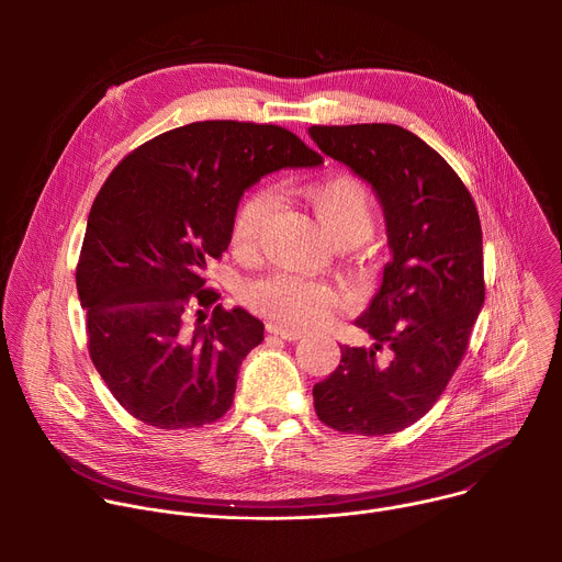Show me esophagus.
I'll return each mask as SVG.
<instances>
[{
	"mask_svg": "<svg viewBox=\"0 0 562 562\" xmlns=\"http://www.w3.org/2000/svg\"><path fill=\"white\" fill-rule=\"evenodd\" d=\"M269 334H273L282 340H300L304 336V331H300V329H286V327H280V325H269Z\"/></svg>",
	"mask_w": 562,
	"mask_h": 562,
	"instance_id": "1",
	"label": "esophagus"
}]
</instances>
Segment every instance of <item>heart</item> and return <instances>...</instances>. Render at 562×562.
I'll list each match as a JSON object with an SVG mask.
<instances>
[{
  "instance_id": "heart-1",
  "label": "heart",
  "mask_w": 562,
  "mask_h": 562,
  "mask_svg": "<svg viewBox=\"0 0 562 562\" xmlns=\"http://www.w3.org/2000/svg\"><path fill=\"white\" fill-rule=\"evenodd\" d=\"M306 195L336 239H362L373 226V200L362 180L349 173H336L315 180ZM273 189L256 187L239 202L233 226L231 247L237 254H251L273 211ZM245 302L271 323L297 329L325 323L340 306V293L323 280L302 278L278 271L249 282L243 291Z\"/></svg>"
}]
</instances>
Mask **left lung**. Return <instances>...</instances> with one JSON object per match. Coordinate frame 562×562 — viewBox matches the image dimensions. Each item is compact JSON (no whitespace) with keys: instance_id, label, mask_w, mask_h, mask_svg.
Wrapping results in <instances>:
<instances>
[{"instance_id":"obj_1","label":"left lung","mask_w":562,"mask_h":562,"mask_svg":"<svg viewBox=\"0 0 562 562\" xmlns=\"http://www.w3.org/2000/svg\"><path fill=\"white\" fill-rule=\"evenodd\" d=\"M313 142L378 193L391 260L356 325L371 349L342 345L313 386L317 418L342 434L384 436L420 420L464 358L485 302L483 228L471 193L436 153L395 124L311 126ZM392 351L384 366L376 351Z\"/></svg>"}]
</instances>
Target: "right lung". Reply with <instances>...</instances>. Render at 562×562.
I'll return each instance as SVG.
<instances>
[{"label": "right lung", "instance_id": "add662e5", "mask_svg": "<svg viewBox=\"0 0 562 562\" xmlns=\"http://www.w3.org/2000/svg\"><path fill=\"white\" fill-rule=\"evenodd\" d=\"M323 155L276 124L206 120L133 148L100 189L75 280L91 360L144 425L191 429L233 405L237 371L265 340L245 308H224L206 267L231 243L245 189Z\"/></svg>", "mask_w": 562, "mask_h": 562}]
</instances>
